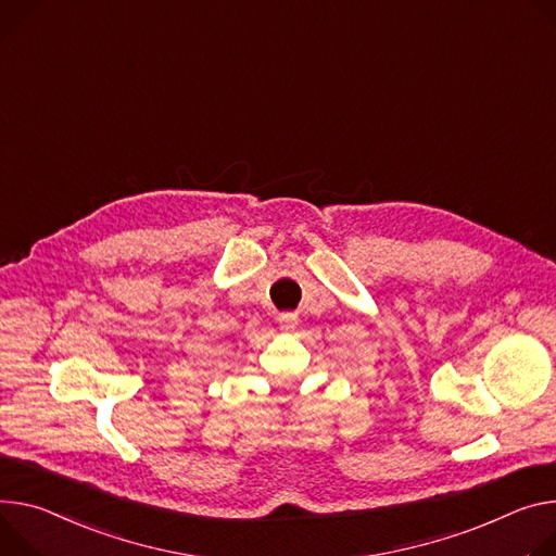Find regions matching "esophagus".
<instances>
[{"label": "esophagus", "mask_w": 556, "mask_h": 556, "mask_svg": "<svg viewBox=\"0 0 556 556\" xmlns=\"http://www.w3.org/2000/svg\"><path fill=\"white\" fill-rule=\"evenodd\" d=\"M296 321H299L296 313H281V315H279V328L286 330V332L294 330V328H296Z\"/></svg>", "instance_id": "1"}]
</instances>
